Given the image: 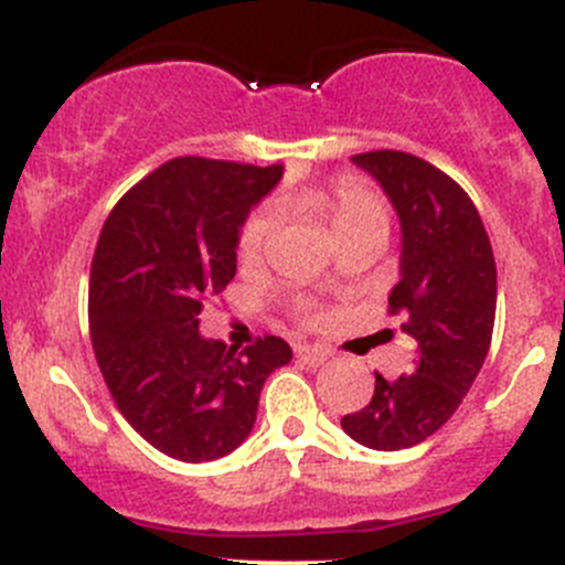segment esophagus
Segmentation results:
<instances>
[{
    "mask_svg": "<svg viewBox=\"0 0 565 565\" xmlns=\"http://www.w3.org/2000/svg\"><path fill=\"white\" fill-rule=\"evenodd\" d=\"M295 355L303 363H309V366H322V363L328 361L330 352L319 344H298L295 347Z\"/></svg>",
    "mask_w": 565,
    "mask_h": 565,
    "instance_id": "1",
    "label": "esophagus"
}]
</instances>
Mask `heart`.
Here are the masks:
<instances>
[{
	"mask_svg": "<svg viewBox=\"0 0 565 565\" xmlns=\"http://www.w3.org/2000/svg\"><path fill=\"white\" fill-rule=\"evenodd\" d=\"M278 204L292 213H309L315 218L328 224L335 241L350 232L363 230V226H380L388 232L391 215L385 207L383 196L374 193L372 188L363 185L355 177H335L330 182H311V185L287 188L278 196ZM276 215L270 210H256L243 224L241 237H237V256L243 265H254L259 262L262 250L267 241L276 232Z\"/></svg>",
	"mask_w": 565,
	"mask_h": 565,
	"instance_id": "obj_1",
	"label": "heart"
}]
</instances>
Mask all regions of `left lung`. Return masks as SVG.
<instances>
[{
    "instance_id": "left-lung-1",
    "label": "left lung",
    "mask_w": 565,
    "mask_h": 565,
    "mask_svg": "<svg viewBox=\"0 0 565 565\" xmlns=\"http://www.w3.org/2000/svg\"><path fill=\"white\" fill-rule=\"evenodd\" d=\"M388 193L402 221V278L391 315L413 335V372H374L372 402L341 429L374 451H402L435 435L470 391L492 344L498 270L483 221L465 188L424 158L398 150L352 156Z\"/></svg>"
}]
</instances>
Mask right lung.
Returning a JSON list of instances; mask_svg holds the SVG:
<instances>
[{"label": "right lung", "instance_id": "1", "mask_svg": "<svg viewBox=\"0 0 565 565\" xmlns=\"http://www.w3.org/2000/svg\"><path fill=\"white\" fill-rule=\"evenodd\" d=\"M284 169L172 158L108 213L89 270V339L108 393L167 457L213 461L250 435L273 369L292 361L278 335L241 355L202 339L199 315L237 273L248 210Z\"/></svg>", "mask_w": 565, "mask_h": 565}]
</instances>
